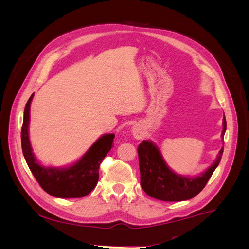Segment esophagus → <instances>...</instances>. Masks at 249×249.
<instances>
[{"instance_id":"esophagus-1","label":"esophagus","mask_w":249,"mask_h":249,"mask_svg":"<svg viewBox=\"0 0 249 249\" xmlns=\"http://www.w3.org/2000/svg\"><path fill=\"white\" fill-rule=\"evenodd\" d=\"M132 134H133V136L136 138L137 140H140V139L144 137V132H143V129L139 124H134L133 125Z\"/></svg>"}]
</instances>
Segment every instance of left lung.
<instances>
[{
  "mask_svg": "<svg viewBox=\"0 0 249 249\" xmlns=\"http://www.w3.org/2000/svg\"><path fill=\"white\" fill-rule=\"evenodd\" d=\"M223 139L227 130L225 116L222 122ZM223 146L213 164L199 176L189 178L172 171L164 161L160 149L152 141L143 140L138 146L140 183L150 197L163 201H182L193 198L205 188L211 176L220 163Z\"/></svg>",
  "mask_w": 249,
  "mask_h": 249,
  "instance_id": "8db88e82",
  "label": "left lung"
}]
</instances>
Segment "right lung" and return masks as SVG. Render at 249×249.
<instances>
[{"label":"right lung","instance_id":"right-lung-1","mask_svg":"<svg viewBox=\"0 0 249 249\" xmlns=\"http://www.w3.org/2000/svg\"><path fill=\"white\" fill-rule=\"evenodd\" d=\"M28 100L21 127V148L28 166L42 189L59 198L84 197L91 192L99 180V169L104 158L113 146L114 134H105L97 139L85 155L69 167H46L34 156L29 139L30 106Z\"/></svg>","mask_w":249,"mask_h":249}]
</instances>
